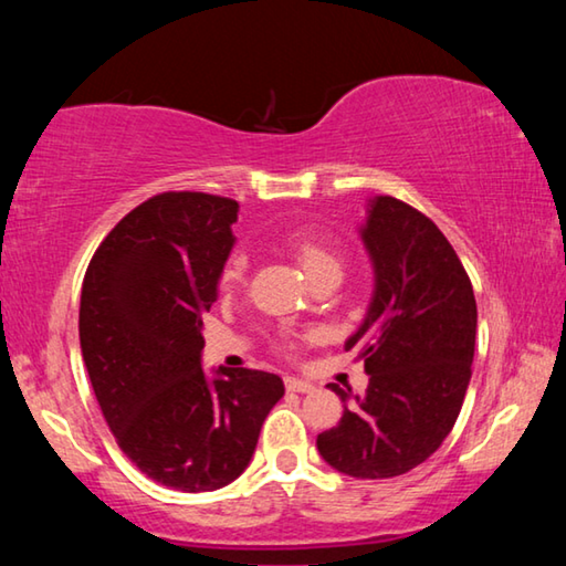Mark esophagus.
Wrapping results in <instances>:
<instances>
[{"instance_id": "obj_1", "label": "esophagus", "mask_w": 566, "mask_h": 566, "mask_svg": "<svg viewBox=\"0 0 566 566\" xmlns=\"http://www.w3.org/2000/svg\"><path fill=\"white\" fill-rule=\"evenodd\" d=\"M284 385H286V389H290V391H300V395H306V391L314 389L312 381L300 379V377H286Z\"/></svg>"}]
</instances>
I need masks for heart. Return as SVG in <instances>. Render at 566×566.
<instances>
[{"instance_id": "obj_1", "label": "heart", "mask_w": 566, "mask_h": 566, "mask_svg": "<svg viewBox=\"0 0 566 566\" xmlns=\"http://www.w3.org/2000/svg\"><path fill=\"white\" fill-rule=\"evenodd\" d=\"M286 244H290L292 254L304 266L306 276H314V274H319L324 270H342L339 254L334 252L329 244L319 242L317 237L294 232V234H290V239H286ZM244 270H247V256L242 252H234L232 256H229L224 270H222V286H224V290H234V286L242 282Z\"/></svg>"}]
</instances>
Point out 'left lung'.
Instances as JSON below:
<instances>
[{
  "label": "left lung",
  "instance_id": "obj_1",
  "mask_svg": "<svg viewBox=\"0 0 566 566\" xmlns=\"http://www.w3.org/2000/svg\"><path fill=\"white\" fill-rule=\"evenodd\" d=\"M359 234L375 292L344 349L357 352L369 387L352 397L332 385L344 415L317 449L342 474L389 479L419 467L452 432L472 379L476 302L452 244L415 207L369 199Z\"/></svg>",
  "mask_w": 566,
  "mask_h": 566
}]
</instances>
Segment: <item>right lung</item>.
Wrapping results in <instances>:
<instances>
[{
	"instance_id": "right-lung-1",
	"label": "right lung",
	"mask_w": 566,
	"mask_h": 566,
	"mask_svg": "<svg viewBox=\"0 0 566 566\" xmlns=\"http://www.w3.org/2000/svg\"><path fill=\"white\" fill-rule=\"evenodd\" d=\"M234 199L165 191L104 237L82 284L80 344L114 439L142 472L212 492L244 472L276 375L202 369V317L234 247Z\"/></svg>"
}]
</instances>
